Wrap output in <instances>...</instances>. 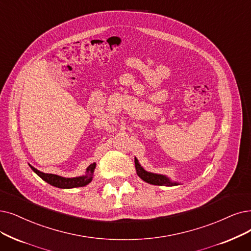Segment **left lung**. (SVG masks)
Here are the masks:
<instances>
[{
  "label": "left lung",
  "mask_w": 251,
  "mask_h": 251,
  "mask_svg": "<svg viewBox=\"0 0 251 251\" xmlns=\"http://www.w3.org/2000/svg\"><path fill=\"white\" fill-rule=\"evenodd\" d=\"M135 167H136V171H137L138 176L142 180H144V181L147 183L154 184V185H166V186H173V185L178 184L176 182H171L167 177H165L163 175H157V174L146 172L145 170L141 166H140L136 157H135Z\"/></svg>",
  "instance_id": "left-lung-1"
}]
</instances>
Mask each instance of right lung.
Returning <instances> with one entry per match:
<instances>
[{"mask_svg":"<svg viewBox=\"0 0 251 251\" xmlns=\"http://www.w3.org/2000/svg\"><path fill=\"white\" fill-rule=\"evenodd\" d=\"M31 168L38 176L41 177L44 181H46L49 184H51L58 188H73V187H79V186H85L86 184H88L92 181L96 164L94 163L88 166V168L86 169V175L81 177H75V178H65L54 174H46V173L38 171L37 169H35L32 166Z\"/></svg>","mask_w":251,"mask_h":251,"instance_id":"right-lung-1","label":"right lung"}]
</instances>
